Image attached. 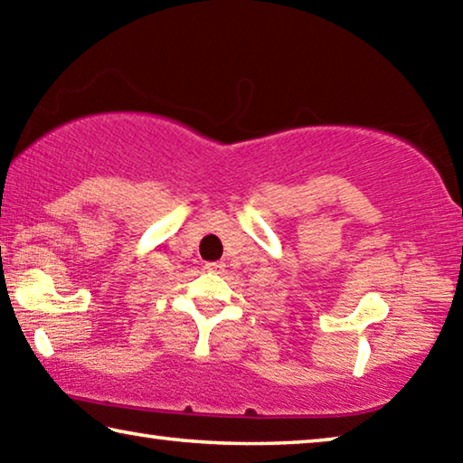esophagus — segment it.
<instances>
[{
    "instance_id": "34e87169",
    "label": "esophagus",
    "mask_w": 463,
    "mask_h": 463,
    "mask_svg": "<svg viewBox=\"0 0 463 463\" xmlns=\"http://www.w3.org/2000/svg\"><path fill=\"white\" fill-rule=\"evenodd\" d=\"M203 268H206L208 271H213V273H222L226 265L222 261H210V263L203 265Z\"/></svg>"
}]
</instances>
